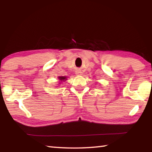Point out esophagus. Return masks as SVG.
<instances>
[{
    "label": "esophagus",
    "instance_id": "esophagus-1",
    "mask_svg": "<svg viewBox=\"0 0 152 152\" xmlns=\"http://www.w3.org/2000/svg\"><path fill=\"white\" fill-rule=\"evenodd\" d=\"M76 74H77V75H82V72L80 71H77Z\"/></svg>",
    "mask_w": 152,
    "mask_h": 152
}]
</instances>
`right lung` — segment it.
<instances>
[{"mask_svg": "<svg viewBox=\"0 0 152 152\" xmlns=\"http://www.w3.org/2000/svg\"><path fill=\"white\" fill-rule=\"evenodd\" d=\"M66 77H65V76H61V77H59V80H60L61 81H62V80H64L66 79Z\"/></svg>", "mask_w": 152, "mask_h": 152, "instance_id": "right-lung-1", "label": "right lung"}]
</instances>
